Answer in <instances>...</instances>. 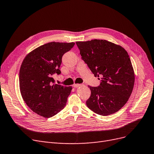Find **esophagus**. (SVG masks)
Returning a JSON list of instances; mask_svg holds the SVG:
<instances>
[{
    "mask_svg": "<svg viewBox=\"0 0 154 154\" xmlns=\"http://www.w3.org/2000/svg\"><path fill=\"white\" fill-rule=\"evenodd\" d=\"M82 84H73V88H79V87H81L82 86Z\"/></svg>",
    "mask_w": 154,
    "mask_h": 154,
    "instance_id": "esophagus-1",
    "label": "esophagus"
}]
</instances>
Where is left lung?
Here are the masks:
<instances>
[{
	"instance_id": "left-lung-1",
	"label": "left lung",
	"mask_w": 154,
	"mask_h": 154,
	"mask_svg": "<svg viewBox=\"0 0 154 154\" xmlns=\"http://www.w3.org/2000/svg\"><path fill=\"white\" fill-rule=\"evenodd\" d=\"M76 44L93 74L101 77L98 87L89 85L91 94L87 106L99 115L114 114L128 101L134 86L135 73L128 53L122 46L105 39Z\"/></svg>"
}]
</instances>
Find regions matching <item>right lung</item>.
Listing matches in <instances>:
<instances>
[{
	"label": "right lung",
	"mask_w": 154,
	"mask_h": 154,
	"mask_svg": "<svg viewBox=\"0 0 154 154\" xmlns=\"http://www.w3.org/2000/svg\"><path fill=\"white\" fill-rule=\"evenodd\" d=\"M75 43L50 42L39 46L26 56L19 70V88L29 108L45 118L57 115L66 106L72 86L55 84L53 75L60 74L64 53Z\"/></svg>",
	"instance_id": "obj_1"
}]
</instances>
